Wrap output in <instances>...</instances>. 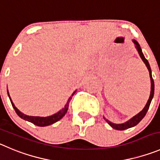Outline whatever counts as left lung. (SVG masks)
<instances>
[{
  "instance_id": "left-lung-1",
  "label": "left lung",
  "mask_w": 160,
  "mask_h": 160,
  "mask_svg": "<svg viewBox=\"0 0 160 160\" xmlns=\"http://www.w3.org/2000/svg\"><path fill=\"white\" fill-rule=\"evenodd\" d=\"M133 42L135 43L136 47H137V50H138V53H139V54H140V56H141V59H142L143 62L145 63L146 66H147L148 69V71H149V75H150V78H151V94H150V96H149L148 100V102L146 103V106L144 107V108L143 109V110H141L140 113H139V114H137V115L134 116V117L132 118L130 120H129L128 122H125V123L114 124V123H112V122H110V121H108L107 119H106L105 118L103 117V118L107 121V123H108L109 125H110V126L113 128V129H117V130H125V129H129V128L133 127V126L137 125L139 122H141V121L144 118V117L145 116V114H147V111L149 108V106H150L151 102H152V98H153V95H154V88H155L154 80H153V78H152V70H151L150 65H149V63H148V60L144 58V54H143V53H142V50H141V46H140V45L138 44V42H137V41H135V40H133Z\"/></svg>"
}]
</instances>
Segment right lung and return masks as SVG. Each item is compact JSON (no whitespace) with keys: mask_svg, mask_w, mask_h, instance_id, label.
Returning <instances> with one entry per match:
<instances>
[{"mask_svg":"<svg viewBox=\"0 0 160 160\" xmlns=\"http://www.w3.org/2000/svg\"><path fill=\"white\" fill-rule=\"evenodd\" d=\"M75 92H76V91L73 92L72 95V96L74 95V93H75ZM8 96H9L8 92ZM9 98H10V101H11L12 105L13 108H14L15 111H16V113L18 114V116H19V117H20L21 118H23V120H26V121H28V122H31V123H33L34 125H37V126H42H42H47V125H52V124L55 123V122H57L58 121H59L60 119L64 117V115L66 114L67 110H68V103H69V101H70V99H71V97L68 98V102H67L66 105L65 106V107H64L62 110H61L59 112L56 113L55 114H53V115H51V116H49V117H45V118L44 117H34V116H28V115H26V114H23V113H21V112L19 111V110H18L16 107H15V105L13 104V102H12V101L10 96H9Z\"/></svg>","mask_w":160,"mask_h":160,"instance_id":"obj_1","label":"right lung"}]
</instances>
